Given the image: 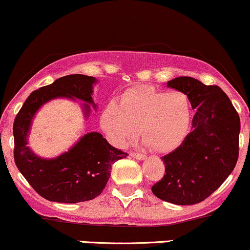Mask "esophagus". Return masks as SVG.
Instances as JSON below:
<instances>
[{
	"mask_svg": "<svg viewBox=\"0 0 250 250\" xmlns=\"http://www.w3.org/2000/svg\"><path fill=\"white\" fill-rule=\"evenodd\" d=\"M130 156L134 157V159H136V160H145L146 159V155L140 154V153H134V151H131Z\"/></svg>",
	"mask_w": 250,
	"mask_h": 250,
	"instance_id": "obj_1",
	"label": "esophagus"
}]
</instances>
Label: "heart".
<instances>
[{
    "label": "heart",
    "mask_w": 250,
    "mask_h": 250,
    "mask_svg": "<svg viewBox=\"0 0 250 250\" xmlns=\"http://www.w3.org/2000/svg\"><path fill=\"white\" fill-rule=\"evenodd\" d=\"M191 103L183 91H167L150 85L129 88L117 105L110 103L101 115V127L119 147L137 136L150 150L169 153L182 145L191 125Z\"/></svg>",
    "instance_id": "obj_1"
}]
</instances>
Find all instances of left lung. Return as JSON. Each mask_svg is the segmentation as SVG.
<instances>
[{
  "label": "left lung",
  "mask_w": 250,
  "mask_h": 250,
  "mask_svg": "<svg viewBox=\"0 0 250 250\" xmlns=\"http://www.w3.org/2000/svg\"><path fill=\"white\" fill-rule=\"evenodd\" d=\"M167 85L187 94L196 113L182 145L162 157L166 174L151 191L174 205H195L210 196L236 166L240 117L217 85L188 76L176 77Z\"/></svg>",
  "instance_id": "1"
}]
</instances>
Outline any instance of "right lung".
<instances>
[{"mask_svg":"<svg viewBox=\"0 0 250 250\" xmlns=\"http://www.w3.org/2000/svg\"><path fill=\"white\" fill-rule=\"evenodd\" d=\"M93 76L73 74L57 79L49 85L33 91L20 109L13 127L14 159L16 167L37 194L53 202L77 203L95 199L102 193L110 176L111 165L127 157L114 148L100 133L85 134L67 153L55 159H42L27 147L31 120L39 108L56 97L79 99L93 104ZM84 114L90 107L84 103Z\"/></svg>","mask_w":250,"mask_h":250,"instance_id":"right-lung-1","label":"right lung"}]
</instances>
